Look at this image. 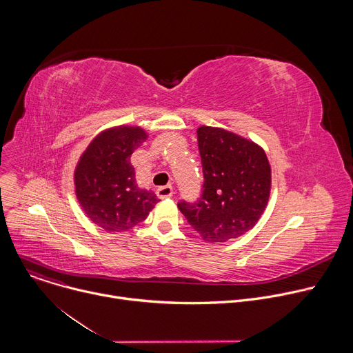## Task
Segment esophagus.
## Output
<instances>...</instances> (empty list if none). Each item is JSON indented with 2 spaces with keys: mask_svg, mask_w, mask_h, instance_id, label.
<instances>
[{
  "mask_svg": "<svg viewBox=\"0 0 353 353\" xmlns=\"http://www.w3.org/2000/svg\"><path fill=\"white\" fill-rule=\"evenodd\" d=\"M157 195L163 199V198H170L173 195V188L170 185H165V187H159L157 190Z\"/></svg>",
  "mask_w": 353,
  "mask_h": 353,
  "instance_id": "34e87169",
  "label": "esophagus"
}]
</instances>
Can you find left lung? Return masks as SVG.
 I'll use <instances>...</instances> for the list:
<instances>
[{
  "mask_svg": "<svg viewBox=\"0 0 353 353\" xmlns=\"http://www.w3.org/2000/svg\"><path fill=\"white\" fill-rule=\"evenodd\" d=\"M198 149L204 184L194 203L177 204L187 222L207 241H228L253 228L271 190V168L264 150L230 131L199 127Z\"/></svg>",
  "mask_w": 353,
  "mask_h": 353,
  "instance_id": "8db88e82",
  "label": "left lung"
}]
</instances>
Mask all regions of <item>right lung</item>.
Instances as JSON below:
<instances>
[{"label":"right lung","instance_id":"right-lung-1","mask_svg":"<svg viewBox=\"0 0 353 353\" xmlns=\"http://www.w3.org/2000/svg\"><path fill=\"white\" fill-rule=\"evenodd\" d=\"M148 138L139 127H117L96 137L75 169V192L88 218L108 232H124L149 215L158 196L141 190L130 162Z\"/></svg>","mask_w":353,"mask_h":353}]
</instances>
